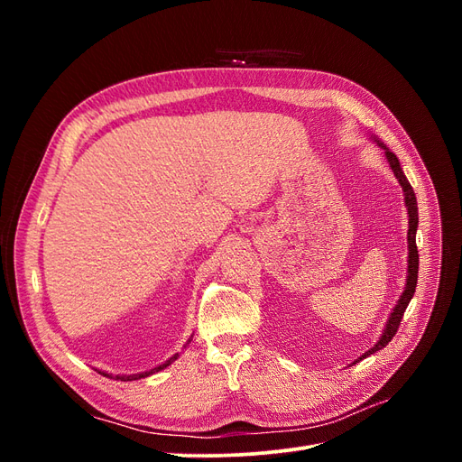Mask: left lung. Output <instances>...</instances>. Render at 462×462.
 <instances>
[{
  "label": "left lung",
  "instance_id": "8db88e82",
  "mask_svg": "<svg viewBox=\"0 0 462 462\" xmlns=\"http://www.w3.org/2000/svg\"><path fill=\"white\" fill-rule=\"evenodd\" d=\"M377 144H380V146L385 150V158H387V162H389L391 170H393L395 177L399 179V183H401L402 192H404V204H407V209H409V236H407V241H409V272H407V273H409V275H407V287H404L399 302L395 304L393 312H391V316H389V319H387V324H385V329H383V333H382L380 341H377V343L370 348V351H366L358 360L374 355L375 351H380V348H383L391 339L395 337V333H397V329H399V326H401L402 314H404V310H407V306H409V302H411V299H412V295H414L416 282H418V248H416L418 208H416L414 190H412V187H411V183H409V179L404 177V173H402V170H401V163H399L395 153L391 152L389 148H385L380 141H377ZM358 360H356V362H358Z\"/></svg>",
  "mask_w": 462,
  "mask_h": 462
}]
</instances>
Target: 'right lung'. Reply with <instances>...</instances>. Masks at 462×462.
I'll list each match as a JSON object with an SVG mask.
<instances>
[{
	"mask_svg": "<svg viewBox=\"0 0 462 462\" xmlns=\"http://www.w3.org/2000/svg\"><path fill=\"white\" fill-rule=\"evenodd\" d=\"M189 343H190V339H189ZM173 360H177V355L175 356H171L170 360H165L163 365H160V366H156V368H152V370H148V372H143V374H133V375H111V374H106V372H100L102 375H107V377H114V380H121V382H133V380H141V377H146V375H150V374H156V372H160V370H163V368H167L171 365Z\"/></svg>",
	"mask_w": 462,
	"mask_h": 462,
	"instance_id": "obj_1",
	"label": "right lung"
}]
</instances>
